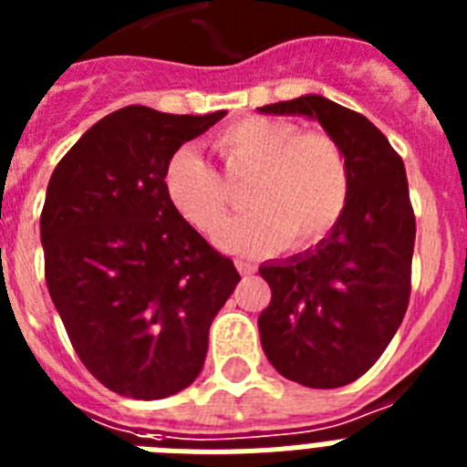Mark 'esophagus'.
I'll return each instance as SVG.
<instances>
[{
    "label": "esophagus",
    "instance_id": "obj_1",
    "mask_svg": "<svg viewBox=\"0 0 467 467\" xmlns=\"http://www.w3.org/2000/svg\"><path fill=\"white\" fill-rule=\"evenodd\" d=\"M234 265H237V270H240L242 275H252L254 270H256L252 264H244V261H234Z\"/></svg>",
    "mask_w": 467,
    "mask_h": 467
}]
</instances>
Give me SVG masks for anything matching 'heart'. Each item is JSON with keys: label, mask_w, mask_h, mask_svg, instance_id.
I'll return each mask as SVG.
<instances>
[{"label": "heart", "mask_w": 467, "mask_h": 467, "mask_svg": "<svg viewBox=\"0 0 467 467\" xmlns=\"http://www.w3.org/2000/svg\"><path fill=\"white\" fill-rule=\"evenodd\" d=\"M227 166L254 168L246 190L252 211L221 227L215 240L227 252L265 254L285 242L306 249L342 218L348 168L342 149L325 132H296L292 123L244 119L215 142ZM163 190L187 223L213 233L227 213V194L197 149L180 147L166 163Z\"/></svg>", "instance_id": "b5f03b06"}]
</instances>
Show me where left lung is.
<instances>
[{
  "instance_id": "obj_1",
  "label": "left lung",
  "mask_w": 467,
  "mask_h": 467,
  "mask_svg": "<svg viewBox=\"0 0 467 467\" xmlns=\"http://www.w3.org/2000/svg\"><path fill=\"white\" fill-rule=\"evenodd\" d=\"M258 111L316 120L347 161L348 199L327 237L258 268L273 292L258 316L270 366L304 387L335 389L373 368L409 308L415 215L406 168L366 116L327 97Z\"/></svg>"
}]
</instances>
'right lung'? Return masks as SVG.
Returning a JSON list of instances; mask_svg holds the SVG:
<instances>
[{
    "instance_id": "right-lung-1",
    "label": "right lung",
    "mask_w": 467,
    "mask_h": 467,
    "mask_svg": "<svg viewBox=\"0 0 467 467\" xmlns=\"http://www.w3.org/2000/svg\"><path fill=\"white\" fill-rule=\"evenodd\" d=\"M223 116L119 109L70 147L47 185L49 296L85 368L123 397L190 387L215 313L240 282L163 190L168 159Z\"/></svg>"
}]
</instances>
